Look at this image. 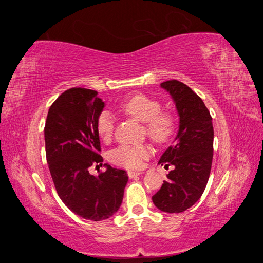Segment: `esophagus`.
<instances>
[{"mask_svg": "<svg viewBox=\"0 0 263 263\" xmlns=\"http://www.w3.org/2000/svg\"><path fill=\"white\" fill-rule=\"evenodd\" d=\"M140 172L139 171H128V177H129V179H134V178H136V177H139L140 176Z\"/></svg>", "mask_w": 263, "mask_h": 263, "instance_id": "obj_1", "label": "esophagus"}]
</instances>
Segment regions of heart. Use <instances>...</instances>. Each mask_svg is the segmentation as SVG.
<instances>
[{
	"label": "heart",
	"mask_w": 263,
	"mask_h": 263,
	"mask_svg": "<svg viewBox=\"0 0 263 263\" xmlns=\"http://www.w3.org/2000/svg\"><path fill=\"white\" fill-rule=\"evenodd\" d=\"M161 102L146 94H135L125 100L121 109L145 125L147 136L156 144H165L176 132V118L169 112H160ZM115 125L114 115L107 109L102 110L97 118V130L101 138L112 137ZM150 156L148 145H122L110 153V160L127 169L138 168L144 159Z\"/></svg>",
	"instance_id": "b5f03b06"
}]
</instances>
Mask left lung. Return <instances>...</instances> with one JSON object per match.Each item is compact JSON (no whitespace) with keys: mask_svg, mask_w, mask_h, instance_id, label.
<instances>
[{"mask_svg":"<svg viewBox=\"0 0 263 263\" xmlns=\"http://www.w3.org/2000/svg\"><path fill=\"white\" fill-rule=\"evenodd\" d=\"M169 92L179 114V130L159 164L174 168L153 196L156 208L165 213H181L202 196L210 178L213 160L214 129L210 110L203 100L178 80L161 83Z\"/></svg>","mask_w":263,"mask_h":263,"instance_id":"8db88e82","label":"left lung"}]
</instances>
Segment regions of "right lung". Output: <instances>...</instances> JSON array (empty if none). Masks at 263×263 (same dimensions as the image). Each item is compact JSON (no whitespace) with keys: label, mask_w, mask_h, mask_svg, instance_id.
<instances>
[{"label":"right lung","mask_w":263,"mask_h":263,"mask_svg":"<svg viewBox=\"0 0 263 263\" xmlns=\"http://www.w3.org/2000/svg\"><path fill=\"white\" fill-rule=\"evenodd\" d=\"M104 106L97 91L72 87L52 103L45 125L47 163L59 197L76 215L94 221L118 211L128 181L125 170L107 163L99 176L89 172L103 162L97 118Z\"/></svg>","instance_id":"right-lung-1"}]
</instances>
